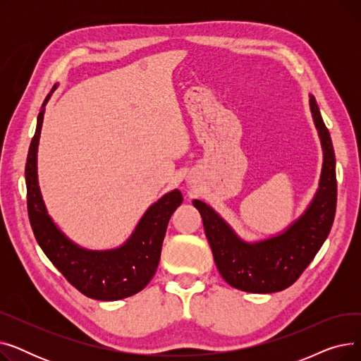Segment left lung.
<instances>
[{
	"mask_svg": "<svg viewBox=\"0 0 361 361\" xmlns=\"http://www.w3.org/2000/svg\"><path fill=\"white\" fill-rule=\"evenodd\" d=\"M310 109L324 149V166L316 196L306 212L286 231L268 240L245 243L211 206L193 200L203 219L216 268L237 290L269 294L288 288L305 272L329 235L336 211L335 154L329 131L312 94Z\"/></svg>",
	"mask_w": 361,
	"mask_h": 361,
	"instance_id": "8db88e82",
	"label": "left lung"
}]
</instances>
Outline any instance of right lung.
<instances>
[{
    "label": "right lung",
    "instance_id": "right-lung-1",
    "mask_svg": "<svg viewBox=\"0 0 361 361\" xmlns=\"http://www.w3.org/2000/svg\"><path fill=\"white\" fill-rule=\"evenodd\" d=\"M49 97L51 93L45 98L37 116L25 169L27 214L35 238L54 267L86 297L102 301L130 297L142 291L155 275L168 221L181 204L183 196L180 190H173L152 204L142 216L135 233L118 249L86 250L70 241L48 215L37 185L36 154Z\"/></svg>",
    "mask_w": 361,
    "mask_h": 361
}]
</instances>
